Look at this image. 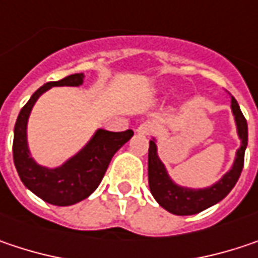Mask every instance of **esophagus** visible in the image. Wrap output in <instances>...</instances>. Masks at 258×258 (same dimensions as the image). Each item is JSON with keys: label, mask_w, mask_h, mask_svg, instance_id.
I'll return each instance as SVG.
<instances>
[{"label": "esophagus", "mask_w": 258, "mask_h": 258, "mask_svg": "<svg viewBox=\"0 0 258 258\" xmlns=\"http://www.w3.org/2000/svg\"><path fill=\"white\" fill-rule=\"evenodd\" d=\"M153 131H155V124L151 122V121H146V122L140 124L139 128H137V133L142 134V136H151V134H153Z\"/></svg>", "instance_id": "esophagus-1"}]
</instances>
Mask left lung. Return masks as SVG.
<instances>
[{
	"label": "left lung",
	"mask_w": 258,
	"mask_h": 258,
	"mask_svg": "<svg viewBox=\"0 0 258 258\" xmlns=\"http://www.w3.org/2000/svg\"><path fill=\"white\" fill-rule=\"evenodd\" d=\"M232 112L235 115L238 134L241 139V148L236 152L233 167L229 173L211 187L207 189H187L177 186L168 177L164 164L159 161L156 153V143L149 142V156H148V174H149V187L156 202L167 211L176 216H192L210 208L211 205L220 202L236 184L241 171L244 168V156L248 143V125L245 116L242 115L238 102L232 97Z\"/></svg>",
	"instance_id": "left-lung-1"
}]
</instances>
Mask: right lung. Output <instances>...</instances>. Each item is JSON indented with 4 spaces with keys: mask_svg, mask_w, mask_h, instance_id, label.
I'll list each match as a JSON object with an SVG mask.
<instances>
[{
    "mask_svg": "<svg viewBox=\"0 0 258 258\" xmlns=\"http://www.w3.org/2000/svg\"><path fill=\"white\" fill-rule=\"evenodd\" d=\"M82 81V74H74L60 81L44 84L32 94L28 103L22 107L14 125L13 159L20 180L36 197L59 207L74 205L90 197L100 184L112 156L134 134L133 130L121 133L97 130L81 152L77 153L59 168L50 170L36 164L29 155L26 140L28 118L35 102L42 93H45L51 87H78Z\"/></svg>",
    "mask_w": 258,
    "mask_h": 258,
    "instance_id": "1",
    "label": "right lung"
}]
</instances>
